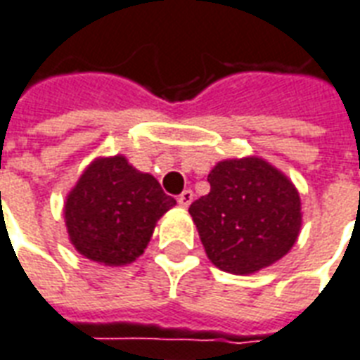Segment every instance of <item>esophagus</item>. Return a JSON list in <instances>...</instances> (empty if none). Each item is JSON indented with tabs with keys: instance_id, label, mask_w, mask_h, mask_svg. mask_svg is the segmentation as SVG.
<instances>
[{
	"instance_id": "1",
	"label": "esophagus",
	"mask_w": 360,
	"mask_h": 360,
	"mask_svg": "<svg viewBox=\"0 0 360 360\" xmlns=\"http://www.w3.org/2000/svg\"><path fill=\"white\" fill-rule=\"evenodd\" d=\"M191 201H193V191L191 190H184L182 193L178 195V205L184 207V209H188L191 205Z\"/></svg>"
}]
</instances>
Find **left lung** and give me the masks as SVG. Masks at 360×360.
Here are the masks:
<instances>
[{"label":"left lung","mask_w":360,"mask_h":360,"mask_svg":"<svg viewBox=\"0 0 360 360\" xmlns=\"http://www.w3.org/2000/svg\"><path fill=\"white\" fill-rule=\"evenodd\" d=\"M209 195L191 202L209 260L221 271L248 275L281 260L298 239V190L260 158L220 161L209 174Z\"/></svg>","instance_id":"1"}]
</instances>
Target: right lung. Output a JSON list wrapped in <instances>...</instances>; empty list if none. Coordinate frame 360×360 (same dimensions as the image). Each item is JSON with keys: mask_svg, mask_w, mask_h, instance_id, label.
Instances as JSON below:
<instances>
[{"mask_svg": "<svg viewBox=\"0 0 360 360\" xmlns=\"http://www.w3.org/2000/svg\"><path fill=\"white\" fill-rule=\"evenodd\" d=\"M176 201L155 178L123 155L89 165L64 202V220L75 250L104 266H125L148 247L155 224Z\"/></svg>", "mask_w": 360, "mask_h": 360, "instance_id": "1", "label": "right lung"}]
</instances>
